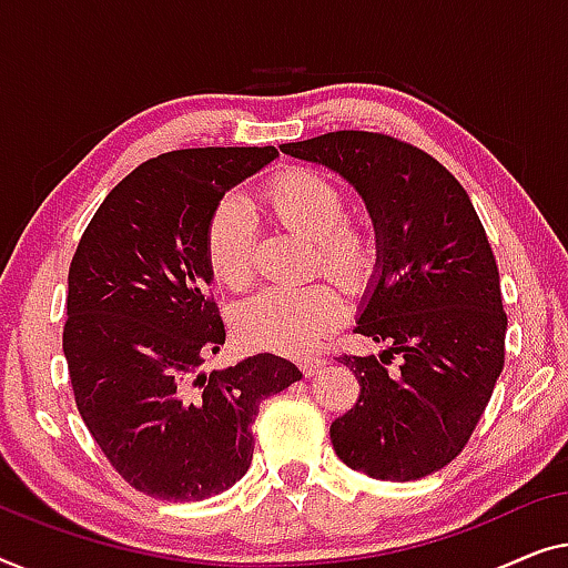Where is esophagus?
<instances>
[{
	"mask_svg": "<svg viewBox=\"0 0 568 568\" xmlns=\"http://www.w3.org/2000/svg\"><path fill=\"white\" fill-rule=\"evenodd\" d=\"M326 365V361L322 355H306V357H301V371H303V375H316L318 371H322V367Z\"/></svg>",
	"mask_w": 568,
	"mask_h": 568,
	"instance_id": "34e87169",
	"label": "esophagus"
}]
</instances>
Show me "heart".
Wrapping results in <instances>:
<instances>
[{
  "instance_id": "heart-1",
  "label": "heart",
  "mask_w": 568,
  "mask_h": 568,
  "mask_svg": "<svg viewBox=\"0 0 568 568\" xmlns=\"http://www.w3.org/2000/svg\"><path fill=\"white\" fill-rule=\"evenodd\" d=\"M262 203L283 226L314 239V262L347 291L375 273L378 246L371 229L345 219L347 197L329 174L311 166H287L262 190ZM254 215L242 197L226 195L205 223V260L226 287H244L254 270ZM345 303L332 283L303 287H262L239 311V334L250 347L303 355L342 322Z\"/></svg>"
}]
</instances>
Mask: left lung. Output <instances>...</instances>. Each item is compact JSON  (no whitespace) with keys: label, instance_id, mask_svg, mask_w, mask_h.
<instances>
[{"label":"left lung","instance_id":"8db88e82","mask_svg":"<svg viewBox=\"0 0 568 568\" xmlns=\"http://www.w3.org/2000/svg\"><path fill=\"white\" fill-rule=\"evenodd\" d=\"M281 149L339 172L363 195L378 246L355 332L386 349L337 357L361 396L332 422L334 450L381 481L435 474L470 440L505 367L499 270L474 203L437 159L386 133ZM394 354L403 365L388 372Z\"/></svg>","mask_w":568,"mask_h":568}]
</instances>
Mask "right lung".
Here are the masks:
<instances>
[{"label": "right lung", "instance_id": "1", "mask_svg": "<svg viewBox=\"0 0 568 568\" xmlns=\"http://www.w3.org/2000/svg\"><path fill=\"white\" fill-rule=\"evenodd\" d=\"M275 156V146H207L149 159L79 239L63 324L74 402L110 466L146 497L201 501L234 486L252 463L262 398L301 381L270 353L203 371L226 342L205 223Z\"/></svg>", "mask_w": 568, "mask_h": 568}]
</instances>
